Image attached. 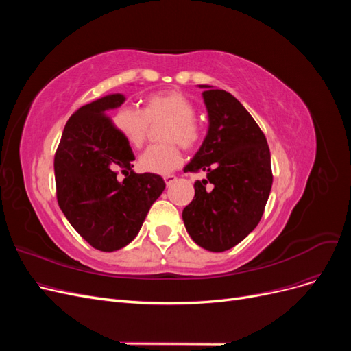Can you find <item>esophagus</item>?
Returning a JSON list of instances; mask_svg holds the SVG:
<instances>
[{"instance_id":"34e87169","label":"esophagus","mask_w":351,"mask_h":351,"mask_svg":"<svg viewBox=\"0 0 351 351\" xmlns=\"http://www.w3.org/2000/svg\"><path fill=\"white\" fill-rule=\"evenodd\" d=\"M177 180V177L174 174H168V176H164V182L167 186H171L174 182Z\"/></svg>"}]
</instances>
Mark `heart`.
Returning a JSON list of instances; mask_svg holds the SVG:
<instances>
[{"instance_id": "heart-1", "label": "heart", "mask_w": 351, "mask_h": 351, "mask_svg": "<svg viewBox=\"0 0 351 351\" xmlns=\"http://www.w3.org/2000/svg\"><path fill=\"white\" fill-rule=\"evenodd\" d=\"M196 108L186 95L177 90L152 93L145 99L143 110L124 105L114 115V127L123 139L136 149L142 147L151 124L167 121L161 139L167 143L151 146L141 156V168L146 173L168 174L183 162L180 149L195 147L202 139V127L195 119Z\"/></svg>"}]
</instances>
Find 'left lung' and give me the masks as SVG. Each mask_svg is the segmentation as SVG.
<instances>
[{
	"label": "left lung",
	"mask_w": 351,
	"mask_h": 351,
	"mask_svg": "<svg viewBox=\"0 0 351 351\" xmlns=\"http://www.w3.org/2000/svg\"><path fill=\"white\" fill-rule=\"evenodd\" d=\"M200 88H205L209 129L184 173L206 177L195 183V199L183 209V221L200 247L224 252L259 224L272 186L271 154L261 127L231 93Z\"/></svg>",
	"instance_id": "obj_1"
}]
</instances>
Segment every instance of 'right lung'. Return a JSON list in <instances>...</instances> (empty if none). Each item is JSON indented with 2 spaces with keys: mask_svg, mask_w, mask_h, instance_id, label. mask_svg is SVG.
I'll return each mask as SVG.
<instances>
[{
  "mask_svg": "<svg viewBox=\"0 0 351 351\" xmlns=\"http://www.w3.org/2000/svg\"><path fill=\"white\" fill-rule=\"evenodd\" d=\"M123 102V95L114 93L73 112L54 156L62 214L92 247L102 252L129 244L165 189L161 176L133 173L132 147L107 115ZM120 171L123 182L116 178Z\"/></svg>",
  "mask_w": 351,
  "mask_h": 351,
  "instance_id": "right-lung-1",
  "label": "right lung"
}]
</instances>
